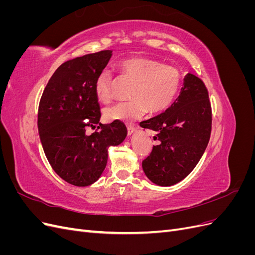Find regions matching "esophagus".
<instances>
[{
  "instance_id": "1",
  "label": "esophagus",
  "mask_w": 255,
  "mask_h": 255,
  "mask_svg": "<svg viewBox=\"0 0 255 255\" xmlns=\"http://www.w3.org/2000/svg\"><path fill=\"white\" fill-rule=\"evenodd\" d=\"M136 129H137V127H132V126L128 127V135L133 134Z\"/></svg>"
}]
</instances>
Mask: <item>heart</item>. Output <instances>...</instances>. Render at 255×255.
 <instances>
[{
  "label": "heart",
  "instance_id": "heart-1",
  "mask_svg": "<svg viewBox=\"0 0 255 255\" xmlns=\"http://www.w3.org/2000/svg\"><path fill=\"white\" fill-rule=\"evenodd\" d=\"M118 71L135 83L130 92L133 100L106 109L105 117L109 120L130 122L141 118L148 111L154 114L164 112L173 103L182 87V73L179 69L151 58L123 59L118 64ZM95 89L100 101H111L112 75L109 71L99 74Z\"/></svg>",
  "mask_w": 255,
  "mask_h": 255
}]
</instances>
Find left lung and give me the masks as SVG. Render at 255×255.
<instances>
[{"label": "left lung", "instance_id": "obj_1", "mask_svg": "<svg viewBox=\"0 0 255 255\" xmlns=\"http://www.w3.org/2000/svg\"><path fill=\"white\" fill-rule=\"evenodd\" d=\"M156 132L150 155L142 160L148 179L159 186H171L197 166L210 141L212 107L204 83L188 73L181 94L164 113L140 122Z\"/></svg>", "mask_w": 255, "mask_h": 255}]
</instances>
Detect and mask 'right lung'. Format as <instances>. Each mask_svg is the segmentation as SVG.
I'll list each match as a JSON object with an SVG mask.
<instances>
[{"label":"right lung","instance_id":"add662e5","mask_svg":"<svg viewBox=\"0 0 255 255\" xmlns=\"http://www.w3.org/2000/svg\"><path fill=\"white\" fill-rule=\"evenodd\" d=\"M112 51L76 57L60 65L45 86L38 109V130L45 156L61 179L74 186L98 181L107 164L111 145L127 137L120 120L100 122L95 84L109 64ZM97 129L86 134L89 126Z\"/></svg>","mask_w":255,"mask_h":255}]
</instances>
